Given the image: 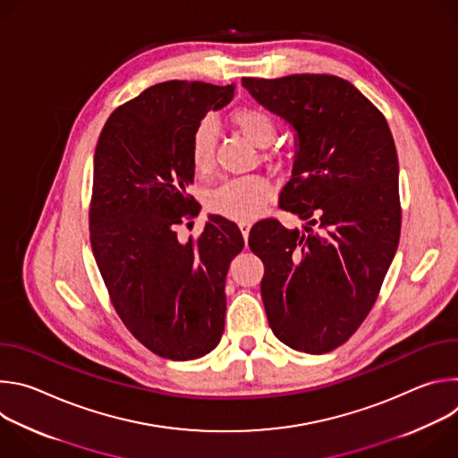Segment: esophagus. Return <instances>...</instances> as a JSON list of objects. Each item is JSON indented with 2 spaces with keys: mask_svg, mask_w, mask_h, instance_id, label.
<instances>
[{
  "mask_svg": "<svg viewBox=\"0 0 458 458\" xmlns=\"http://www.w3.org/2000/svg\"><path fill=\"white\" fill-rule=\"evenodd\" d=\"M239 225V230H241V233H242V237L246 239L248 237V233H250V228H251V223L250 221H239L237 223Z\"/></svg>",
  "mask_w": 458,
  "mask_h": 458,
  "instance_id": "34e87169",
  "label": "esophagus"
}]
</instances>
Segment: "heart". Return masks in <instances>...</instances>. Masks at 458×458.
I'll list each match as a JSON object with an SVG mask.
<instances>
[{
	"label": "heart",
	"instance_id": "obj_1",
	"mask_svg": "<svg viewBox=\"0 0 458 458\" xmlns=\"http://www.w3.org/2000/svg\"><path fill=\"white\" fill-rule=\"evenodd\" d=\"M232 123L255 147L265 148L274 143L277 126L274 119L257 106H241L232 112ZM217 126L203 119L193 128L190 140V159L198 175H208L216 163ZM270 198V184L259 175L237 177L221 182L207 195V208L226 219L246 221L260 212Z\"/></svg>",
	"mask_w": 458,
	"mask_h": 458
}]
</instances>
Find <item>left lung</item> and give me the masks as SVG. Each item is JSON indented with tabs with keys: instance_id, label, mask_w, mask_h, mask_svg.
Here are the masks:
<instances>
[{
	"instance_id": "8db88e82",
	"label": "left lung",
	"mask_w": 458,
	"mask_h": 458,
	"mask_svg": "<svg viewBox=\"0 0 458 458\" xmlns=\"http://www.w3.org/2000/svg\"><path fill=\"white\" fill-rule=\"evenodd\" d=\"M253 99L295 130L292 177L279 207L306 221L263 219L248 246L274 335L304 353L344 344L377 301L401 237L399 159L382 112L328 74L242 78Z\"/></svg>"
}]
</instances>
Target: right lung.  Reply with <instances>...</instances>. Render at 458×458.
<instances>
[{
	"label": "right lung",
	"mask_w": 458,
	"mask_h": 458,
	"mask_svg": "<svg viewBox=\"0 0 458 458\" xmlns=\"http://www.w3.org/2000/svg\"><path fill=\"white\" fill-rule=\"evenodd\" d=\"M233 85L165 81L115 108L94 154L90 244L112 304L128 332L170 360L210 353L225 332V281L244 241L235 223L208 216L201 237L175 226L199 214L190 140Z\"/></svg>",
	"instance_id": "right-lung-1"
}]
</instances>
